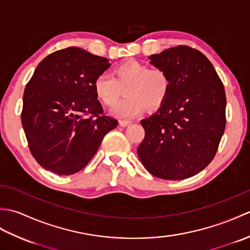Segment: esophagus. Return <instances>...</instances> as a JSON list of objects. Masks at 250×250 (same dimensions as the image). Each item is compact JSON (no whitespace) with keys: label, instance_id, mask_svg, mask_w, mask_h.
Here are the masks:
<instances>
[{"label":"esophagus","instance_id":"esophagus-1","mask_svg":"<svg viewBox=\"0 0 250 250\" xmlns=\"http://www.w3.org/2000/svg\"><path fill=\"white\" fill-rule=\"evenodd\" d=\"M132 122L130 120H120L119 121V125L120 126H128L129 125H131Z\"/></svg>","mask_w":250,"mask_h":250}]
</instances>
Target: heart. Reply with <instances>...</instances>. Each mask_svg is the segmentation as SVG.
<instances>
[{
	"instance_id": "heart-1",
	"label": "heart",
	"mask_w": 250,
	"mask_h": 250,
	"mask_svg": "<svg viewBox=\"0 0 250 250\" xmlns=\"http://www.w3.org/2000/svg\"><path fill=\"white\" fill-rule=\"evenodd\" d=\"M124 86L127 97L117 104ZM169 87L171 82L166 71L159 67L147 68L136 60L115 66L113 77L101 74L93 82L94 93L101 102L106 106L117 104L110 113L119 119L134 118L147 107L159 108L166 101Z\"/></svg>"
}]
</instances>
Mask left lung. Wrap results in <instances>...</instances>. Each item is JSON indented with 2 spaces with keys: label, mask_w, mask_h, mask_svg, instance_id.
<instances>
[{
  "label": "left lung",
  "mask_w": 250,
  "mask_h": 250,
  "mask_svg": "<svg viewBox=\"0 0 250 250\" xmlns=\"http://www.w3.org/2000/svg\"><path fill=\"white\" fill-rule=\"evenodd\" d=\"M168 75L171 87L156 114L141 120L145 139L137 155L153 176L180 180L213 160L226 129L224 83L210 61L189 46L149 57Z\"/></svg>",
  "instance_id": "left-lung-1"
}]
</instances>
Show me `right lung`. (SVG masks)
<instances>
[{
	"label": "right lung",
	"mask_w": 250,
	"mask_h": 250,
	"mask_svg": "<svg viewBox=\"0 0 250 250\" xmlns=\"http://www.w3.org/2000/svg\"><path fill=\"white\" fill-rule=\"evenodd\" d=\"M110 66L77 47L47 56L23 93L21 122L32 156L45 169L72 175L87 166L118 121L104 116L93 82Z\"/></svg>",
	"instance_id": "obj_1"
}]
</instances>
